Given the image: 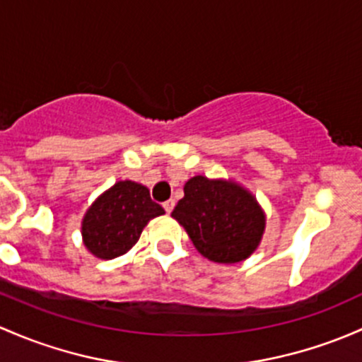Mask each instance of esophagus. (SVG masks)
<instances>
[{
	"label": "esophagus",
	"mask_w": 362,
	"mask_h": 362,
	"mask_svg": "<svg viewBox=\"0 0 362 362\" xmlns=\"http://www.w3.org/2000/svg\"><path fill=\"white\" fill-rule=\"evenodd\" d=\"M173 206H175V201L173 199H168V201H165V203H163V208H165L166 213H170L171 210H173Z\"/></svg>",
	"instance_id": "1"
}]
</instances>
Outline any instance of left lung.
Listing matches in <instances>:
<instances>
[{
	"instance_id": "obj_1",
	"label": "left lung",
	"mask_w": 362,
	"mask_h": 362,
	"mask_svg": "<svg viewBox=\"0 0 362 362\" xmlns=\"http://www.w3.org/2000/svg\"><path fill=\"white\" fill-rule=\"evenodd\" d=\"M171 216L187 230L194 246L208 260L235 264L248 258L265 227L257 199L234 182L192 177Z\"/></svg>"
}]
</instances>
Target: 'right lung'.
Masks as SVG:
<instances>
[{"mask_svg": "<svg viewBox=\"0 0 362 362\" xmlns=\"http://www.w3.org/2000/svg\"><path fill=\"white\" fill-rule=\"evenodd\" d=\"M163 213L161 204L151 199L149 189L132 180L117 182L86 211L83 241L95 257L111 260L127 253L147 222Z\"/></svg>", "mask_w": 362, "mask_h": 362, "instance_id": "add662e5", "label": "right lung"}]
</instances>
